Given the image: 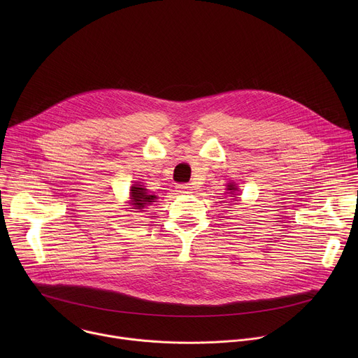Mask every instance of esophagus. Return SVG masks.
<instances>
[{
    "label": "esophagus",
    "instance_id": "esophagus-1",
    "mask_svg": "<svg viewBox=\"0 0 358 358\" xmlns=\"http://www.w3.org/2000/svg\"><path fill=\"white\" fill-rule=\"evenodd\" d=\"M177 189L182 194H189L192 191V187L189 184H178L177 185Z\"/></svg>",
    "mask_w": 358,
    "mask_h": 358
}]
</instances>
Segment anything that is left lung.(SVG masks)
<instances>
[{"mask_svg":"<svg viewBox=\"0 0 358 358\" xmlns=\"http://www.w3.org/2000/svg\"><path fill=\"white\" fill-rule=\"evenodd\" d=\"M227 189H229V191H231V192H232V191H235V189H236V187H235V185H234V184H229V185H228V188H227Z\"/></svg>","mask_w":358,"mask_h":358,"instance_id":"1","label":"left lung"}]
</instances>
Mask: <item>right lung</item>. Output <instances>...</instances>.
Listing matches in <instances>:
<instances>
[{
    "label": "right lung",
    "instance_id": "1",
    "mask_svg": "<svg viewBox=\"0 0 358 358\" xmlns=\"http://www.w3.org/2000/svg\"><path fill=\"white\" fill-rule=\"evenodd\" d=\"M130 196H131V206L134 207L133 210H143L145 206H148L150 202H155L156 195H150L145 188L141 185L134 184L130 189Z\"/></svg>",
    "mask_w": 358,
    "mask_h": 358
}]
</instances>
